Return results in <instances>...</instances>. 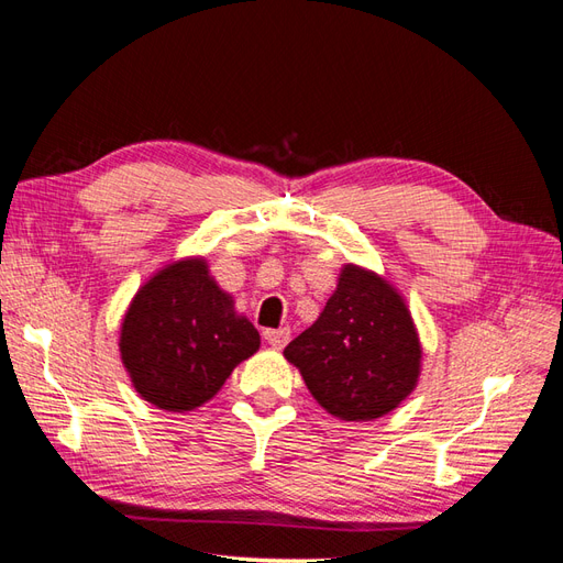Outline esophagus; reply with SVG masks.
<instances>
[{"label":"esophagus","mask_w":563,"mask_h":563,"mask_svg":"<svg viewBox=\"0 0 563 563\" xmlns=\"http://www.w3.org/2000/svg\"><path fill=\"white\" fill-rule=\"evenodd\" d=\"M263 338L267 340V345L282 350L288 343V340H291V331H288V329H265Z\"/></svg>","instance_id":"esophagus-1"}]
</instances>
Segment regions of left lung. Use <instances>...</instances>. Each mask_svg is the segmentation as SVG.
<instances>
[{
    "label": "left lung",
    "mask_w": 563,
    "mask_h": 563,
    "mask_svg": "<svg viewBox=\"0 0 563 563\" xmlns=\"http://www.w3.org/2000/svg\"><path fill=\"white\" fill-rule=\"evenodd\" d=\"M312 397L331 416L373 420L411 395L420 343L401 296L385 279L345 265L310 329L286 345Z\"/></svg>",
    "instance_id": "obj_1"
}]
</instances>
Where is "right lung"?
Segmentation results:
<instances>
[{"instance_id": "add662e5", "label": "right lung", "mask_w": 563, "mask_h": 563, "mask_svg": "<svg viewBox=\"0 0 563 563\" xmlns=\"http://www.w3.org/2000/svg\"><path fill=\"white\" fill-rule=\"evenodd\" d=\"M258 347V331L232 312L199 258L164 267L135 294L119 340L133 387L164 411L209 401Z\"/></svg>"}]
</instances>
